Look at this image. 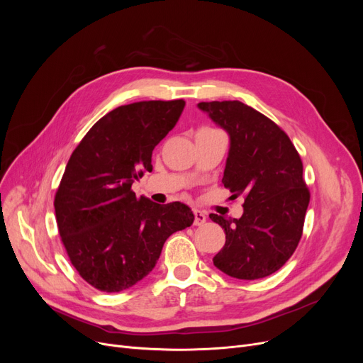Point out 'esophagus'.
Returning a JSON list of instances; mask_svg holds the SVG:
<instances>
[{
	"instance_id": "34e87169",
	"label": "esophagus",
	"mask_w": 363,
	"mask_h": 363,
	"mask_svg": "<svg viewBox=\"0 0 363 363\" xmlns=\"http://www.w3.org/2000/svg\"><path fill=\"white\" fill-rule=\"evenodd\" d=\"M206 222V215H204V212H201V211H194V225L196 226H200V225H203Z\"/></svg>"
}]
</instances>
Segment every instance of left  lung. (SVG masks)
Segmentation results:
<instances>
[{
	"mask_svg": "<svg viewBox=\"0 0 363 363\" xmlns=\"http://www.w3.org/2000/svg\"><path fill=\"white\" fill-rule=\"evenodd\" d=\"M231 138L222 184L233 199L244 197L240 219L211 215L226 241L213 257L223 274L259 279L287 262L303 234L311 201L294 144L275 122L241 101H201Z\"/></svg>",
	"mask_w": 363,
	"mask_h": 363,
	"instance_id": "left-lung-1",
	"label": "left lung"
}]
</instances>
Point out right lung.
Returning <instances> with one entry per match:
<instances>
[{
	"mask_svg": "<svg viewBox=\"0 0 363 363\" xmlns=\"http://www.w3.org/2000/svg\"><path fill=\"white\" fill-rule=\"evenodd\" d=\"M184 100L121 106L95 123L72 152L54 197L59 234L78 274L118 293L155 268L164 241L194 222L188 206L137 197L132 182L151 172L155 147L174 128Z\"/></svg>",
	"mask_w": 363,
	"mask_h": 363,
	"instance_id": "obj_1",
	"label": "right lung"
}]
</instances>
